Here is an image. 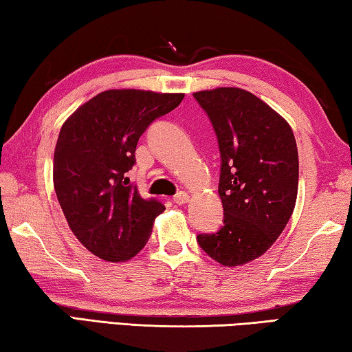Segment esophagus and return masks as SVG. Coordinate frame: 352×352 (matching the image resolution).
Here are the masks:
<instances>
[{"instance_id":"obj_1","label":"esophagus","mask_w":352,"mask_h":352,"mask_svg":"<svg viewBox=\"0 0 352 352\" xmlns=\"http://www.w3.org/2000/svg\"><path fill=\"white\" fill-rule=\"evenodd\" d=\"M188 198H190L188 193H186V192H177V193L175 195V198H173V201H175L177 206H182V204H187Z\"/></svg>"}]
</instances>
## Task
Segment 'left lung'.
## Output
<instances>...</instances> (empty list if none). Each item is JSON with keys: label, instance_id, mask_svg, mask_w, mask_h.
<instances>
[{"label": "left lung", "instance_id": "1", "mask_svg": "<svg viewBox=\"0 0 352 352\" xmlns=\"http://www.w3.org/2000/svg\"><path fill=\"white\" fill-rule=\"evenodd\" d=\"M193 97L218 139L223 227L196 236L223 266L261 256L285 230L298 190L297 142L289 123L249 91L217 88Z\"/></svg>", "mask_w": 352, "mask_h": 352}]
</instances>
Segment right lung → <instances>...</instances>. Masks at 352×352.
I'll return each mask as SVG.
<instances>
[{
  "mask_svg": "<svg viewBox=\"0 0 352 352\" xmlns=\"http://www.w3.org/2000/svg\"><path fill=\"white\" fill-rule=\"evenodd\" d=\"M184 94L140 89L103 91L60 129L54 187L71 230L91 254L126 261L145 248L154 218L165 210L144 199L126 173L151 123L179 107Z\"/></svg>",
  "mask_w": 352,
  "mask_h": 352,
  "instance_id": "1",
  "label": "right lung"
}]
</instances>
